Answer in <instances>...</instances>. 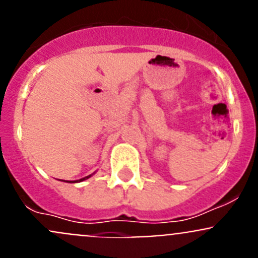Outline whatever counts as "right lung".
Wrapping results in <instances>:
<instances>
[{
	"label": "right lung",
	"instance_id": "add662e5",
	"mask_svg": "<svg viewBox=\"0 0 258 258\" xmlns=\"http://www.w3.org/2000/svg\"><path fill=\"white\" fill-rule=\"evenodd\" d=\"M88 177H90V176H87V177H85V178H81L80 181H83V179H86V178H88Z\"/></svg>",
	"mask_w": 258,
	"mask_h": 258
}]
</instances>
